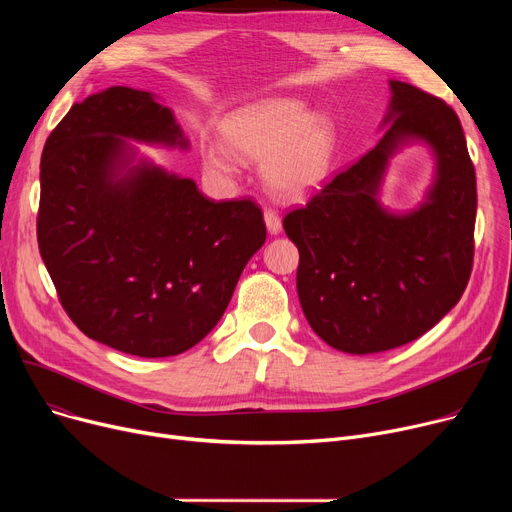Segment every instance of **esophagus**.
<instances>
[{"label":"esophagus","mask_w":512,"mask_h":512,"mask_svg":"<svg viewBox=\"0 0 512 512\" xmlns=\"http://www.w3.org/2000/svg\"><path fill=\"white\" fill-rule=\"evenodd\" d=\"M263 218H265V226H267V230H270V234H278L282 230V220H280L278 211L265 209L263 211Z\"/></svg>","instance_id":"1"}]
</instances>
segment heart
Returning <instances> with one entry per match:
<instances>
[{
    "label": "heart",
    "instance_id": "b5f03b06",
    "mask_svg": "<svg viewBox=\"0 0 512 512\" xmlns=\"http://www.w3.org/2000/svg\"><path fill=\"white\" fill-rule=\"evenodd\" d=\"M228 149L247 161H265L263 176L282 197L297 199L326 178L334 153V128L330 120L309 116L307 107L294 99H270L234 114L222 128ZM205 166L222 176H232L228 155L209 149Z\"/></svg>",
    "mask_w": 512,
    "mask_h": 512
}]
</instances>
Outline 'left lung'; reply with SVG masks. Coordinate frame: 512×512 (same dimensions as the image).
I'll return each instance as SVG.
<instances>
[{
  "mask_svg": "<svg viewBox=\"0 0 512 512\" xmlns=\"http://www.w3.org/2000/svg\"><path fill=\"white\" fill-rule=\"evenodd\" d=\"M388 130L303 207L284 215L299 249L297 290L313 332L344 353L390 351L417 340L461 301L473 270L477 184L459 116L444 99L392 80ZM435 147L430 201L392 216L374 201L400 142Z\"/></svg>",
  "mask_w": 512,
  "mask_h": 512,
  "instance_id": "obj_1",
  "label": "left lung"
}]
</instances>
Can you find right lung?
<instances>
[{
  "label": "right lung",
  "mask_w": 512,
  "mask_h": 512,
  "mask_svg": "<svg viewBox=\"0 0 512 512\" xmlns=\"http://www.w3.org/2000/svg\"><path fill=\"white\" fill-rule=\"evenodd\" d=\"M186 147L168 107L112 87L74 103L41 155L37 240L58 299L85 336L126 355L174 357L224 315L265 242L253 199L215 203L191 178L130 168L126 143Z\"/></svg>",
  "instance_id": "add662e5"
}]
</instances>
